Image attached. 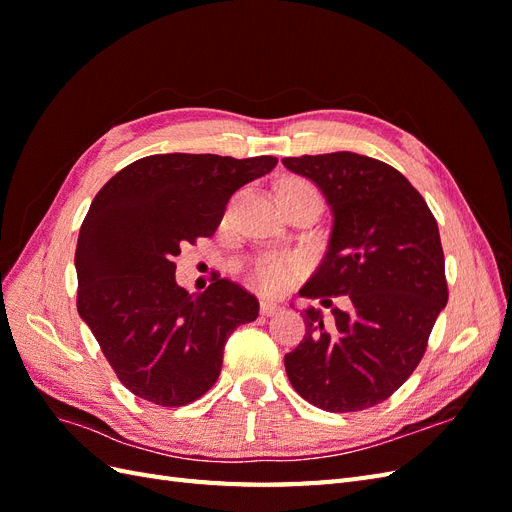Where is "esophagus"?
<instances>
[{
    "label": "esophagus",
    "instance_id": "obj_1",
    "mask_svg": "<svg viewBox=\"0 0 512 512\" xmlns=\"http://www.w3.org/2000/svg\"><path fill=\"white\" fill-rule=\"evenodd\" d=\"M280 305H277V303H273V301H269V299H262L260 301V314L262 316H267V318H271V316H275L277 312H280Z\"/></svg>",
    "mask_w": 512,
    "mask_h": 512
}]
</instances>
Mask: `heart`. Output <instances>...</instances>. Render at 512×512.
Wrapping results in <instances>:
<instances>
[{"label":"heart","mask_w":512,"mask_h":512,"mask_svg":"<svg viewBox=\"0 0 512 512\" xmlns=\"http://www.w3.org/2000/svg\"><path fill=\"white\" fill-rule=\"evenodd\" d=\"M316 194V188L309 181L305 179H288L286 183H282L280 188V196H288V194ZM303 269V262L299 258H292V256H262L258 258L254 265H252V282L265 292H273V294H280L286 292L294 280H297L299 273Z\"/></svg>","instance_id":"obj_1"}]
</instances>
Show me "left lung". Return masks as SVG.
<instances>
[{
    "label": "left lung",
    "mask_w": 512,
    "mask_h": 512,
    "mask_svg": "<svg viewBox=\"0 0 512 512\" xmlns=\"http://www.w3.org/2000/svg\"><path fill=\"white\" fill-rule=\"evenodd\" d=\"M312 179L333 211L329 252L299 294H346L350 309L303 312V342L284 356L286 374L309 404L359 412L389 399L421 363L448 301L438 222L397 168L350 151L284 158Z\"/></svg>",
    "instance_id": "obj_1"
}]
</instances>
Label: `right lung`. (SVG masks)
<instances>
[{
  "label": "right lung",
  "mask_w": 512,
  "mask_h": 512,
  "mask_svg": "<svg viewBox=\"0 0 512 512\" xmlns=\"http://www.w3.org/2000/svg\"><path fill=\"white\" fill-rule=\"evenodd\" d=\"M277 158L158 153L121 168L96 194L76 243V307L119 382L136 397L179 408L203 397L224 344L258 318V301L215 275L205 292L175 282L185 243L213 237L230 196Z\"/></svg>",
  "instance_id": "1"
}]
</instances>
